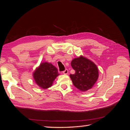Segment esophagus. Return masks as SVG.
<instances>
[{
  "mask_svg": "<svg viewBox=\"0 0 130 130\" xmlns=\"http://www.w3.org/2000/svg\"><path fill=\"white\" fill-rule=\"evenodd\" d=\"M63 73L64 74H67L68 73V70L67 69H65L64 71H63Z\"/></svg>",
  "mask_w": 130,
  "mask_h": 130,
  "instance_id": "34e87169",
  "label": "esophagus"
}]
</instances>
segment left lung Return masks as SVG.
<instances>
[{
  "instance_id": "obj_1",
  "label": "left lung",
  "mask_w": 130,
  "mask_h": 130,
  "mask_svg": "<svg viewBox=\"0 0 130 130\" xmlns=\"http://www.w3.org/2000/svg\"><path fill=\"white\" fill-rule=\"evenodd\" d=\"M71 66L75 71L70 75L75 87L83 92L92 88L99 76L96 66L82 56L73 60Z\"/></svg>"
}]
</instances>
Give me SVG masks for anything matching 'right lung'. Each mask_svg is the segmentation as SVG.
I'll use <instances>...</instances> for the list:
<instances>
[{"label": "right lung", "mask_w": 130, "mask_h": 130, "mask_svg": "<svg viewBox=\"0 0 130 130\" xmlns=\"http://www.w3.org/2000/svg\"><path fill=\"white\" fill-rule=\"evenodd\" d=\"M57 69L52 64L44 62L40 64L34 73V78L39 87L46 89L52 86L54 80L58 75Z\"/></svg>", "instance_id": "1"}]
</instances>
